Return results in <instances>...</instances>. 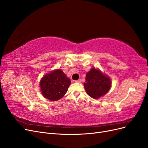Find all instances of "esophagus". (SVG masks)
Instances as JSON below:
<instances>
[{"instance_id":"obj_1","label":"esophagus","mask_w":148,"mask_h":148,"mask_svg":"<svg viewBox=\"0 0 148 148\" xmlns=\"http://www.w3.org/2000/svg\"><path fill=\"white\" fill-rule=\"evenodd\" d=\"M76 83H81L82 82V79H79L78 80H77V81H75Z\"/></svg>"}]
</instances>
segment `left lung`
Masks as SVG:
<instances>
[{
	"mask_svg": "<svg viewBox=\"0 0 148 148\" xmlns=\"http://www.w3.org/2000/svg\"><path fill=\"white\" fill-rule=\"evenodd\" d=\"M84 86L88 95L93 99H99L105 95L111 87V80L108 75L102 73L101 70L91 69L86 75Z\"/></svg>",
	"mask_w": 148,
	"mask_h": 148,
	"instance_id": "obj_1",
	"label": "left lung"
}]
</instances>
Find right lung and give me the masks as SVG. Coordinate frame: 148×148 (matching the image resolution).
<instances>
[{"label":"right lung","mask_w":148,"mask_h":148,"mask_svg":"<svg viewBox=\"0 0 148 148\" xmlns=\"http://www.w3.org/2000/svg\"><path fill=\"white\" fill-rule=\"evenodd\" d=\"M70 84V79L63 71L57 69L44 76L40 82V88L44 97L55 101L64 96Z\"/></svg>","instance_id":"add662e5"}]
</instances>
